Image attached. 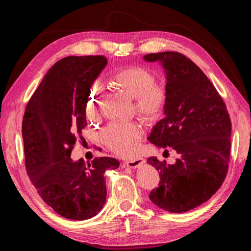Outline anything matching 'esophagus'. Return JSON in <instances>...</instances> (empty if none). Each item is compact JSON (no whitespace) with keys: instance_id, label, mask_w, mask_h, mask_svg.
I'll list each match as a JSON object with an SVG mask.
<instances>
[{"instance_id":"esophagus-1","label":"esophagus","mask_w":251,"mask_h":251,"mask_svg":"<svg viewBox=\"0 0 251 251\" xmlns=\"http://www.w3.org/2000/svg\"><path fill=\"white\" fill-rule=\"evenodd\" d=\"M144 162V159L142 158H136V159H133V160L131 161H126V163H124V166L125 168H128V169H137L139 168V166H141Z\"/></svg>"}]
</instances>
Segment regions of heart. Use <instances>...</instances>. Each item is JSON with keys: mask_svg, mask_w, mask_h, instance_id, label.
Returning <instances> with one entry per match:
<instances>
[{"mask_svg": "<svg viewBox=\"0 0 251 251\" xmlns=\"http://www.w3.org/2000/svg\"><path fill=\"white\" fill-rule=\"evenodd\" d=\"M113 81L135 98V107L140 115L148 120L160 115L166 100L162 86L156 85L155 76L146 68L130 67L113 75ZM101 90L100 83L95 82L87 102V114L94 117L97 114V96ZM142 127L138 123H114L104 131L103 136L109 148L121 156L132 154L138 146Z\"/></svg>", "mask_w": 251, "mask_h": 251, "instance_id": "heart-1", "label": "heart"}]
</instances>
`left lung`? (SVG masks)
Segmentation results:
<instances>
[{"label": "left lung", "mask_w": 251, "mask_h": 251, "mask_svg": "<svg viewBox=\"0 0 251 251\" xmlns=\"http://www.w3.org/2000/svg\"><path fill=\"white\" fill-rule=\"evenodd\" d=\"M143 59L160 64L166 78L164 118L155 125L148 140L158 148H172L179 155L174 164L148 158L160 176L150 200L163 210L185 212L209 200L226 177L231 143L229 115L211 81L183 54L165 51Z\"/></svg>", "instance_id": "1"}]
</instances>
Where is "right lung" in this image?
I'll return each mask as SVG.
<instances>
[{"mask_svg":"<svg viewBox=\"0 0 251 251\" xmlns=\"http://www.w3.org/2000/svg\"><path fill=\"white\" fill-rule=\"evenodd\" d=\"M104 56H68L45 75L27 104L22 125L27 174L44 202L64 218L88 220L105 203L104 173L115 158L74 161L71 151L87 126L86 108Z\"/></svg>","mask_w":251,"mask_h":251,"instance_id":"add662e5","label":"right lung"}]
</instances>
